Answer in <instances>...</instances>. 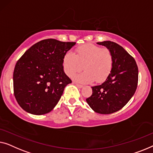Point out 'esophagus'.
Returning a JSON list of instances; mask_svg holds the SVG:
<instances>
[{"label": "esophagus", "mask_w": 153, "mask_h": 153, "mask_svg": "<svg viewBox=\"0 0 153 153\" xmlns=\"http://www.w3.org/2000/svg\"><path fill=\"white\" fill-rule=\"evenodd\" d=\"M74 84H75V85H76L78 88H82V87H83V86L82 85H79V84H77V83H74Z\"/></svg>", "instance_id": "1"}]
</instances>
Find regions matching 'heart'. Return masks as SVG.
<instances>
[{
	"label": "heart",
	"instance_id": "b5f03b06",
	"mask_svg": "<svg viewBox=\"0 0 153 153\" xmlns=\"http://www.w3.org/2000/svg\"><path fill=\"white\" fill-rule=\"evenodd\" d=\"M114 58L110 50L92 44L81 45L76 48V55L68 51L63 57V68L68 77L85 68V71L74 76L81 83H91L96 79L102 82L111 74Z\"/></svg>",
	"mask_w": 153,
	"mask_h": 153
}]
</instances>
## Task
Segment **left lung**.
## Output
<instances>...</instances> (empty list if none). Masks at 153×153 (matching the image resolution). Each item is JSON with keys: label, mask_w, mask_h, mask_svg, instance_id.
<instances>
[{"label": "left lung", "mask_w": 153, "mask_h": 153, "mask_svg": "<svg viewBox=\"0 0 153 153\" xmlns=\"http://www.w3.org/2000/svg\"><path fill=\"white\" fill-rule=\"evenodd\" d=\"M97 44L110 50L113 67L104 82L91 87V96L86 100L94 111L109 114L122 109L134 94L138 84V67L134 58L117 43L105 41Z\"/></svg>", "instance_id": "obj_1"}]
</instances>
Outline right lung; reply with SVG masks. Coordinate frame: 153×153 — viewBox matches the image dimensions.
Here are the masks:
<instances>
[{"label": "right lung", "mask_w": 153, "mask_h": 153, "mask_svg": "<svg viewBox=\"0 0 153 153\" xmlns=\"http://www.w3.org/2000/svg\"><path fill=\"white\" fill-rule=\"evenodd\" d=\"M76 44L48 39L36 43L21 56L13 74L14 94L21 108L34 115L53 110L64 88L72 82L62 63L64 55Z\"/></svg>", "instance_id": "add662e5"}]
</instances>
